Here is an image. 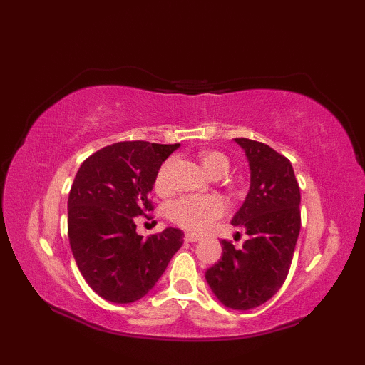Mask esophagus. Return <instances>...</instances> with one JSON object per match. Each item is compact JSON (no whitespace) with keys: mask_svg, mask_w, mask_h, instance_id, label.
Here are the masks:
<instances>
[{"mask_svg":"<svg viewBox=\"0 0 365 365\" xmlns=\"http://www.w3.org/2000/svg\"><path fill=\"white\" fill-rule=\"evenodd\" d=\"M185 240H187V242H190V243H196V242H199L200 237L196 235V234H187V235H185Z\"/></svg>","mask_w":365,"mask_h":365,"instance_id":"obj_1","label":"esophagus"}]
</instances>
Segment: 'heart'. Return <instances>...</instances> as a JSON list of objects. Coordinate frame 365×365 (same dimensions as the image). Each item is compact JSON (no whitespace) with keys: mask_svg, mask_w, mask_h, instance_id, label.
<instances>
[{"mask_svg":"<svg viewBox=\"0 0 365 365\" xmlns=\"http://www.w3.org/2000/svg\"><path fill=\"white\" fill-rule=\"evenodd\" d=\"M200 165L208 174L215 169H221L226 173L229 168V161L220 152L202 150L199 153ZM170 161L163 165L157 177H155V190L158 192L169 191L170 180ZM226 210V204L218 196H183L177 200H173L166 208L168 218L174 221L178 226H182L192 232H204L212 226L213 221Z\"/></svg>","mask_w":365,"mask_h":365,"instance_id":"1","label":"heart"}]
</instances>
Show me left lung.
<instances>
[{"label": "left lung", "instance_id": "obj_1", "mask_svg": "<svg viewBox=\"0 0 365 365\" xmlns=\"http://www.w3.org/2000/svg\"><path fill=\"white\" fill-rule=\"evenodd\" d=\"M250 163V191L232 218L243 227V247L222 240L218 263L205 279L221 304L250 311L267 302L281 289L301 229V195L292 163L269 145L235 138Z\"/></svg>", "mask_w": 365, "mask_h": 365}]
</instances>
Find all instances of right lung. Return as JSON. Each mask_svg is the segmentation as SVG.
<instances>
[{"label": "right lung", "instance_id": "right-lung-1", "mask_svg": "<svg viewBox=\"0 0 365 365\" xmlns=\"http://www.w3.org/2000/svg\"><path fill=\"white\" fill-rule=\"evenodd\" d=\"M180 144L115 143L83 163L68 195V242L84 281L115 304L144 298L183 245L180 229L144 240L135 218L152 210L161 163Z\"/></svg>", "mask_w": 365, "mask_h": 365}]
</instances>
